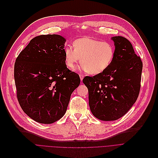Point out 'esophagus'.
<instances>
[{"instance_id": "34e87169", "label": "esophagus", "mask_w": 158, "mask_h": 158, "mask_svg": "<svg viewBox=\"0 0 158 158\" xmlns=\"http://www.w3.org/2000/svg\"><path fill=\"white\" fill-rule=\"evenodd\" d=\"M84 75L83 74H80V80H81V81H82L83 80V79H84Z\"/></svg>"}]
</instances>
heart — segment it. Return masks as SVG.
Returning a JSON list of instances; mask_svg holds the SVG:
<instances>
[{"instance_id":"heart-1","label":"heart","mask_w":158,"mask_h":158,"mask_svg":"<svg viewBox=\"0 0 158 158\" xmlns=\"http://www.w3.org/2000/svg\"><path fill=\"white\" fill-rule=\"evenodd\" d=\"M64 56L65 64L70 69H74L81 59L82 69L96 74L105 71L111 65L115 48L110 42L84 37L75 40L73 48L66 47Z\"/></svg>"}]
</instances>
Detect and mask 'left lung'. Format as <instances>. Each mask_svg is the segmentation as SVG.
<instances>
[{"instance_id":"8db88e82","label":"left lung","mask_w":158,"mask_h":158,"mask_svg":"<svg viewBox=\"0 0 158 158\" xmlns=\"http://www.w3.org/2000/svg\"><path fill=\"white\" fill-rule=\"evenodd\" d=\"M115 56L106 71L85 77L89 104L93 114L103 121L124 116L136 102L141 87L143 63L131 43L123 36H113Z\"/></svg>"}]
</instances>
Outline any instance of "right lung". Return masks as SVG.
<instances>
[{
	"mask_svg": "<svg viewBox=\"0 0 158 158\" xmlns=\"http://www.w3.org/2000/svg\"><path fill=\"white\" fill-rule=\"evenodd\" d=\"M65 42L58 35L37 36L15 63L19 103L28 116L40 123H52L63 117L80 83L79 75L66 66Z\"/></svg>",
	"mask_w": 158,
	"mask_h": 158,
	"instance_id": "1",
	"label": "right lung"
}]
</instances>
